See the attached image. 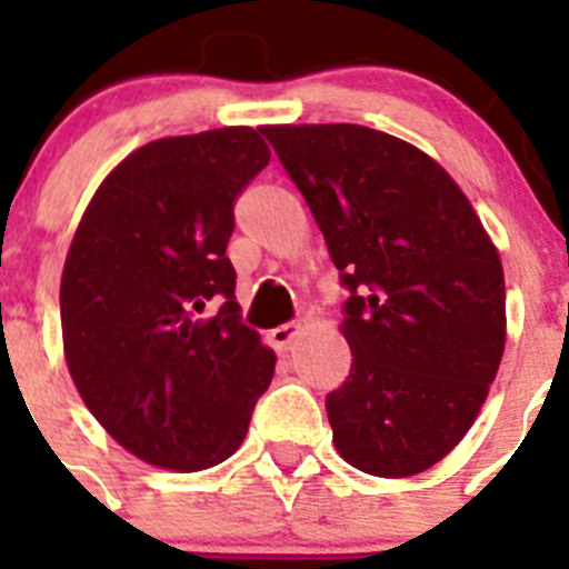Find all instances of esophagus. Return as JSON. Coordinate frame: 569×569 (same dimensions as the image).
I'll use <instances>...</instances> for the list:
<instances>
[{
  "instance_id": "34e87169",
  "label": "esophagus",
  "mask_w": 569,
  "mask_h": 569,
  "mask_svg": "<svg viewBox=\"0 0 569 569\" xmlns=\"http://www.w3.org/2000/svg\"><path fill=\"white\" fill-rule=\"evenodd\" d=\"M301 330V321H288V325H279V328L270 330V345L276 347V350H288L290 341L299 336Z\"/></svg>"
}]
</instances>
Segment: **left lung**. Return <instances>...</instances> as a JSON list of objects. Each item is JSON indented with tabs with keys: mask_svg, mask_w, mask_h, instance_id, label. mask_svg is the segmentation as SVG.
<instances>
[{
	"mask_svg": "<svg viewBox=\"0 0 569 569\" xmlns=\"http://www.w3.org/2000/svg\"><path fill=\"white\" fill-rule=\"evenodd\" d=\"M350 290L353 367L328 393L333 445L407 479L467 436L507 341L499 248L433 156L365 124H264Z\"/></svg>",
	"mask_w": 569,
	"mask_h": 569,
	"instance_id": "obj_1",
	"label": "left lung"
}]
</instances>
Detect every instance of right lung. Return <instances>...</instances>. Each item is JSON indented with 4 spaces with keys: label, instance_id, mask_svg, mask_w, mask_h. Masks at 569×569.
Here are the masks:
<instances>
[{
    "label": "right lung",
    "instance_id": "add662e5",
    "mask_svg": "<svg viewBox=\"0 0 569 569\" xmlns=\"http://www.w3.org/2000/svg\"><path fill=\"white\" fill-rule=\"evenodd\" d=\"M270 148L259 130L168 136L116 164L84 208L59 288L70 379L113 441L179 472L248 436L276 353L239 321L233 202ZM208 300H222L204 317Z\"/></svg>",
    "mask_w": 569,
    "mask_h": 569
}]
</instances>
